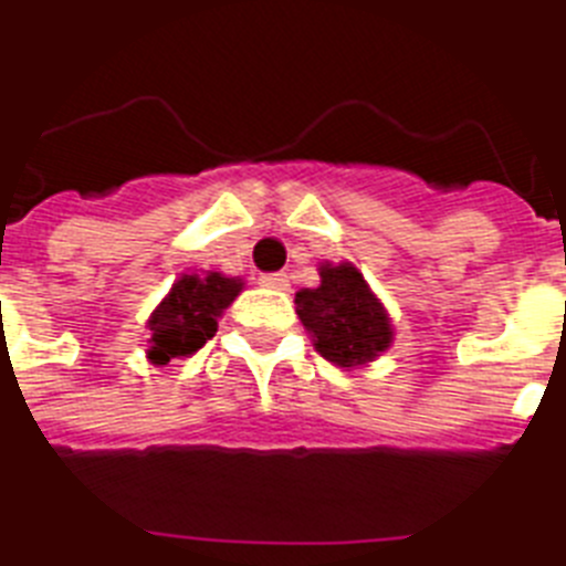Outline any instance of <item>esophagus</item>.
I'll list each match as a JSON object with an SVG mask.
<instances>
[{
	"instance_id": "1",
	"label": "esophagus",
	"mask_w": 566,
	"mask_h": 566,
	"mask_svg": "<svg viewBox=\"0 0 566 566\" xmlns=\"http://www.w3.org/2000/svg\"><path fill=\"white\" fill-rule=\"evenodd\" d=\"M260 283H262V286H269V289H277V292H286V289H289V277L283 274V271H274V274H262Z\"/></svg>"
}]
</instances>
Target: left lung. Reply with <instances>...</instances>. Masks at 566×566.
Returning a JSON list of instances; mask_svg holds the SVG:
<instances>
[{
	"label": "left lung",
	"mask_w": 566,
	"mask_h": 566,
	"mask_svg": "<svg viewBox=\"0 0 566 566\" xmlns=\"http://www.w3.org/2000/svg\"><path fill=\"white\" fill-rule=\"evenodd\" d=\"M322 286L301 289L297 315L324 360L363 366L387 352L392 327L380 301L354 265H322Z\"/></svg>",
	"instance_id": "8db88e82"
}]
</instances>
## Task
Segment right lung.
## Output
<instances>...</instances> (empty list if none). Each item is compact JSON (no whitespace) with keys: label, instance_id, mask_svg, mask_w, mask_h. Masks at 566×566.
Masks as SVG:
<instances>
[{"label":"right lung","instance_id":"1","mask_svg":"<svg viewBox=\"0 0 566 566\" xmlns=\"http://www.w3.org/2000/svg\"><path fill=\"white\" fill-rule=\"evenodd\" d=\"M242 292V283L209 271L206 277L186 274L150 315V360L165 366L203 348L218 331V318Z\"/></svg>","mask_w":566,"mask_h":566}]
</instances>
